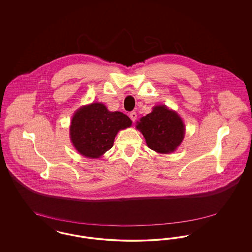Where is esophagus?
<instances>
[{
    "label": "esophagus",
    "instance_id": "34e87169",
    "mask_svg": "<svg viewBox=\"0 0 252 252\" xmlns=\"http://www.w3.org/2000/svg\"><path fill=\"white\" fill-rule=\"evenodd\" d=\"M129 117H130L132 122H135V120L137 119V113L135 111H132V112L129 113Z\"/></svg>",
    "mask_w": 252,
    "mask_h": 252
}]
</instances>
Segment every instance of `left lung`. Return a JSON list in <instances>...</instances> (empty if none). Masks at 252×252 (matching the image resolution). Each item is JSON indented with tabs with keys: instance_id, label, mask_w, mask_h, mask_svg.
<instances>
[{
	"instance_id": "8db88e82",
	"label": "left lung",
	"mask_w": 252,
	"mask_h": 252,
	"mask_svg": "<svg viewBox=\"0 0 252 252\" xmlns=\"http://www.w3.org/2000/svg\"><path fill=\"white\" fill-rule=\"evenodd\" d=\"M148 147L158 153L168 154L177 150L185 135V126L180 115L165 106H156L151 113L137 122Z\"/></svg>"
}]
</instances>
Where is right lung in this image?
Instances as JSON below:
<instances>
[{
  "label": "right lung",
  "instance_id": "1",
  "mask_svg": "<svg viewBox=\"0 0 252 252\" xmlns=\"http://www.w3.org/2000/svg\"><path fill=\"white\" fill-rule=\"evenodd\" d=\"M128 116L108 111L102 103H93L77 109L72 116L70 138L75 149L87 158L103 156L114 143L121 129L131 126Z\"/></svg>",
  "mask_w": 252,
  "mask_h": 252
}]
</instances>
